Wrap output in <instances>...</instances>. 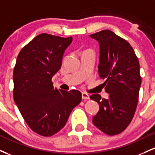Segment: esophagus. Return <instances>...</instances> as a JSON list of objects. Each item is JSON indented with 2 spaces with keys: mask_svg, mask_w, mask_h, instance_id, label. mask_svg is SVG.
<instances>
[{
  "mask_svg": "<svg viewBox=\"0 0 155 155\" xmlns=\"http://www.w3.org/2000/svg\"><path fill=\"white\" fill-rule=\"evenodd\" d=\"M82 98L83 99V100H89L90 96L87 93L83 92V93H82Z\"/></svg>",
  "mask_w": 155,
  "mask_h": 155,
  "instance_id": "obj_1",
  "label": "esophagus"
}]
</instances>
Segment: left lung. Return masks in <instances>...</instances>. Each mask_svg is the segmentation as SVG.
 Wrapping results in <instances>:
<instances>
[{
    "mask_svg": "<svg viewBox=\"0 0 155 155\" xmlns=\"http://www.w3.org/2000/svg\"><path fill=\"white\" fill-rule=\"evenodd\" d=\"M100 46L99 76L105 80L108 99L100 94L90 97L100 105L92 122L109 135L121 133L133 119L141 85L140 65L134 50L126 40L110 30L89 35Z\"/></svg>",
    "mask_w": 155,
    "mask_h": 155,
    "instance_id": "1",
    "label": "left lung"
}]
</instances>
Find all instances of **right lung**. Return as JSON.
Masks as SVG:
<instances>
[{
    "label": "right lung",
    "instance_id": "obj_1",
    "mask_svg": "<svg viewBox=\"0 0 155 155\" xmlns=\"http://www.w3.org/2000/svg\"><path fill=\"white\" fill-rule=\"evenodd\" d=\"M72 41V36L41 34L17 58L13 73L15 102L29 127L43 136L60 131L82 100L81 91L58 89L51 81Z\"/></svg>",
    "mask_w": 155,
    "mask_h": 155
}]
</instances>
